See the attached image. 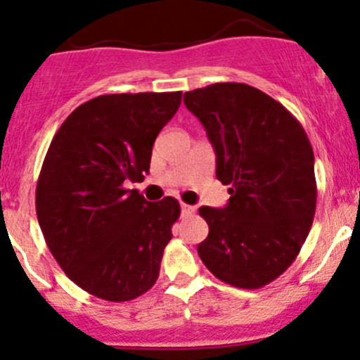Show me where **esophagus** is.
<instances>
[{"label":"esophagus","instance_id":"obj_1","mask_svg":"<svg viewBox=\"0 0 360 360\" xmlns=\"http://www.w3.org/2000/svg\"><path fill=\"white\" fill-rule=\"evenodd\" d=\"M196 210H194V206L191 205H186V203H181V213H183V217H188V214H193Z\"/></svg>","mask_w":360,"mask_h":360}]
</instances>
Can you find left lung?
<instances>
[{"label": "left lung", "instance_id": "1", "mask_svg": "<svg viewBox=\"0 0 360 360\" xmlns=\"http://www.w3.org/2000/svg\"><path fill=\"white\" fill-rule=\"evenodd\" d=\"M229 184L225 208L201 206L210 226L198 254L235 288L259 289L295 262L316 208L315 155L301 123L269 94L242 82L184 93Z\"/></svg>", "mask_w": 360, "mask_h": 360}]
</instances>
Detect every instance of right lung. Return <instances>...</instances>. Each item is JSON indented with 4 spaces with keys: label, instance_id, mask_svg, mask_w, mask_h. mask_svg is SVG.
Wrapping results in <instances>:
<instances>
[{
    "label": "right lung",
    "instance_id": "1",
    "mask_svg": "<svg viewBox=\"0 0 360 360\" xmlns=\"http://www.w3.org/2000/svg\"><path fill=\"white\" fill-rule=\"evenodd\" d=\"M181 96L101 94L77 106L53 135L37 181V218L62 271L96 298L135 300L159 278L179 201L150 203L127 184L148 172L157 135Z\"/></svg>",
    "mask_w": 360,
    "mask_h": 360
}]
</instances>
